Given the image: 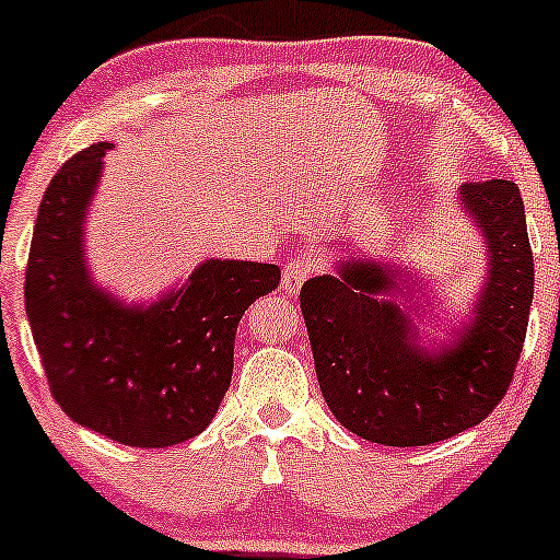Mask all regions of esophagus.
Here are the masks:
<instances>
[{"label":"esophagus","instance_id":"34e87169","mask_svg":"<svg viewBox=\"0 0 560 560\" xmlns=\"http://www.w3.org/2000/svg\"><path fill=\"white\" fill-rule=\"evenodd\" d=\"M322 268L318 266V260L313 255H308V252H298V255L290 257L284 266V279H281V290H284V294H298L300 287L305 284V281L311 279L316 270Z\"/></svg>","mask_w":560,"mask_h":560}]
</instances>
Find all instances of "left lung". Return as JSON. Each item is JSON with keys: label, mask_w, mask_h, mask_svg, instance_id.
Segmentation results:
<instances>
[{"label": "left lung", "mask_w": 560, "mask_h": 560, "mask_svg": "<svg viewBox=\"0 0 560 560\" xmlns=\"http://www.w3.org/2000/svg\"><path fill=\"white\" fill-rule=\"evenodd\" d=\"M465 210L489 244L491 268L476 322L441 355L417 353L390 290V270L348 260L340 276L300 290L318 385L331 415L361 439L428 446L463 433L505 398L518 366L534 294V260L513 180L465 183Z\"/></svg>", "instance_id": "obj_1"}]
</instances>
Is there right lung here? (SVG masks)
<instances>
[{"label":"right lung","instance_id":"add662e5","mask_svg":"<svg viewBox=\"0 0 560 560\" xmlns=\"http://www.w3.org/2000/svg\"><path fill=\"white\" fill-rule=\"evenodd\" d=\"M95 143L45 190L26 266V313L47 385L79 425L125 446L164 450L210 425L233 372L244 311L281 281L268 262L207 260L151 308L97 290L82 257V220L101 177Z\"/></svg>","mask_w":560,"mask_h":560}]
</instances>
